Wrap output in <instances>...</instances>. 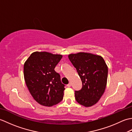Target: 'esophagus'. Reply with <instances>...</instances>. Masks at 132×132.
<instances>
[{"label":"esophagus","mask_w":132,"mask_h":132,"mask_svg":"<svg viewBox=\"0 0 132 132\" xmlns=\"http://www.w3.org/2000/svg\"><path fill=\"white\" fill-rule=\"evenodd\" d=\"M67 86L68 87H70L71 86V83H69L68 85H67Z\"/></svg>","instance_id":"34e87169"}]
</instances>
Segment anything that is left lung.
<instances>
[{
	"mask_svg": "<svg viewBox=\"0 0 132 132\" xmlns=\"http://www.w3.org/2000/svg\"><path fill=\"white\" fill-rule=\"evenodd\" d=\"M82 82L80 90L75 91L77 102L88 107L95 104L104 92L107 82L108 67L102 57L80 52L69 55Z\"/></svg>",
	"mask_w": 132,
	"mask_h": 132,
	"instance_id": "1",
	"label": "left lung"
}]
</instances>
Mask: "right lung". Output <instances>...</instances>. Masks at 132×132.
<instances>
[{
	"label": "right lung",
	"mask_w": 132,
	"mask_h": 132,
	"mask_svg": "<svg viewBox=\"0 0 132 132\" xmlns=\"http://www.w3.org/2000/svg\"><path fill=\"white\" fill-rule=\"evenodd\" d=\"M62 58L61 54L36 52L24 63L26 85L33 99L42 105L52 106L63 99L64 85L54 70Z\"/></svg>",
	"instance_id": "obj_1"
}]
</instances>
